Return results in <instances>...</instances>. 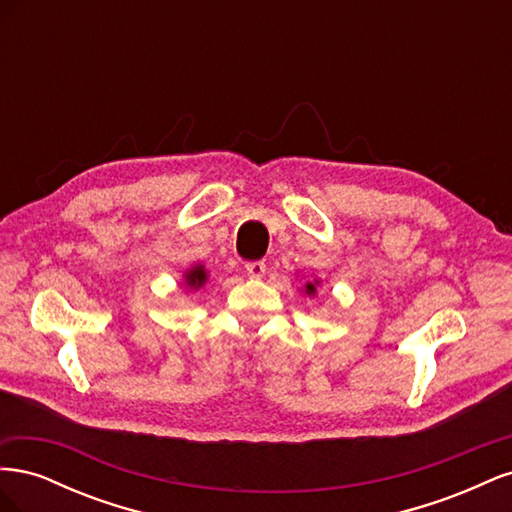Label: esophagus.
Returning <instances> with one entry per match:
<instances>
[{"mask_svg":"<svg viewBox=\"0 0 512 512\" xmlns=\"http://www.w3.org/2000/svg\"><path fill=\"white\" fill-rule=\"evenodd\" d=\"M245 271L250 277H262L267 271V265L262 260H252V262H245Z\"/></svg>","mask_w":512,"mask_h":512,"instance_id":"obj_1","label":"esophagus"}]
</instances>
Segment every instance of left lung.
Returning a JSON list of instances; mask_svg holds the SVG:
<instances>
[{"label":"left lung","instance_id":"obj_1","mask_svg":"<svg viewBox=\"0 0 512 512\" xmlns=\"http://www.w3.org/2000/svg\"><path fill=\"white\" fill-rule=\"evenodd\" d=\"M320 286V282L318 280H314V282H305V286L301 288L303 290V294H307V297H316V288Z\"/></svg>","mask_w":512,"mask_h":512}]
</instances>
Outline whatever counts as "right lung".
<instances>
[{"mask_svg":"<svg viewBox=\"0 0 512 512\" xmlns=\"http://www.w3.org/2000/svg\"><path fill=\"white\" fill-rule=\"evenodd\" d=\"M209 280V271L205 269V265H200V262H196L194 267H190L188 271L183 273V284L188 290H200Z\"/></svg>","mask_w":512,"mask_h":512,"instance_id":"right-lung-1","label":"right lung"}]
</instances>
